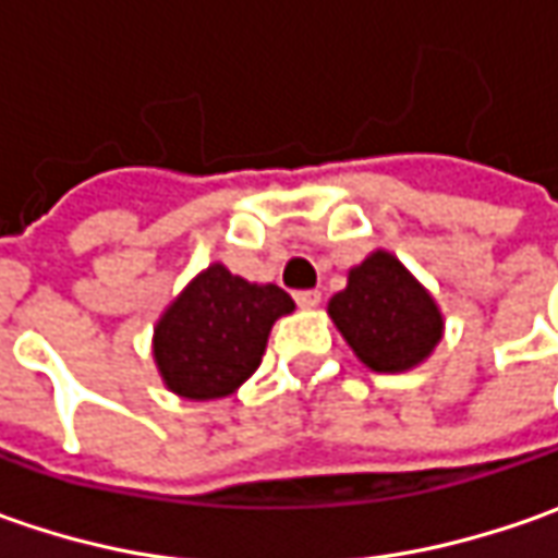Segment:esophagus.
<instances>
[{"label":"esophagus","instance_id":"1","mask_svg":"<svg viewBox=\"0 0 558 558\" xmlns=\"http://www.w3.org/2000/svg\"><path fill=\"white\" fill-rule=\"evenodd\" d=\"M319 298H323V294H319V291H313V289L294 291V304H298V307H304V311L316 307V304H319Z\"/></svg>","mask_w":558,"mask_h":558}]
</instances>
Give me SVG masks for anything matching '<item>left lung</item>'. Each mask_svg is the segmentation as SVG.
Returning <instances> with one entry per match:
<instances>
[{"label":"left lung","instance_id":"left-lung-1","mask_svg":"<svg viewBox=\"0 0 558 558\" xmlns=\"http://www.w3.org/2000/svg\"><path fill=\"white\" fill-rule=\"evenodd\" d=\"M329 316L373 373L413 369L444 335L435 298L388 251H373L348 272V289L329 301Z\"/></svg>","mask_w":558,"mask_h":558}]
</instances>
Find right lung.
I'll list each match as a JSON object with an SVG mask.
<instances>
[{
    "label": "right lung",
    "instance_id": "add662e5",
    "mask_svg": "<svg viewBox=\"0 0 558 558\" xmlns=\"http://www.w3.org/2000/svg\"><path fill=\"white\" fill-rule=\"evenodd\" d=\"M291 311L294 301L279 286H257L210 264L155 326L151 354L163 385L185 400L232 395L260 366L272 323Z\"/></svg>",
    "mask_w": 558,
    "mask_h": 558
}]
</instances>
